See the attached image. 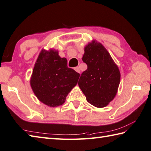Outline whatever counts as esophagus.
Masks as SVG:
<instances>
[{
    "label": "esophagus",
    "mask_w": 151,
    "mask_h": 151,
    "mask_svg": "<svg viewBox=\"0 0 151 151\" xmlns=\"http://www.w3.org/2000/svg\"><path fill=\"white\" fill-rule=\"evenodd\" d=\"M74 69H75V71H76V73H80V69H79L78 67H75V68H74Z\"/></svg>",
    "instance_id": "esophagus-1"
}]
</instances>
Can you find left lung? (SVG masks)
Segmentation results:
<instances>
[{"instance_id":"8db88e82","label":"left lung","mask_w":151,"mask_h":151,"mask_svg":"<svg viewBox=\"0 0 151 151\" xmlns=\"http://www.w3.org/2000/svg\"><path fill=\"white\" fill-rule=\"evenodd\" d=\"M82 61L88 69L80 77L79 87L91 105L105 107L116 95L120 81L119 67L107 49L96 40L84 47Z\"/></svg>"}]
</instances>
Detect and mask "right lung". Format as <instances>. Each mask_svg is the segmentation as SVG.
Wrapping results in <instances>:
<instances>
[{
    "label": "right lung",
    "mask_w": 151,
    "mask_h": 151,
    "mask_svg": "<svg viewBox=\"0 0 151 151\" xmlns=\"http://www.w3.org/2000/svg\"><path fill=\"white\" fill-rule=\"evenodd\" d=\"M80 74L67 67L66 58H61L54 49L41 50L30 79L35 95L50 107L63 105L77 84Z\"/></svg>",
    "instance_id": "obj_1"
}]
</instances>
